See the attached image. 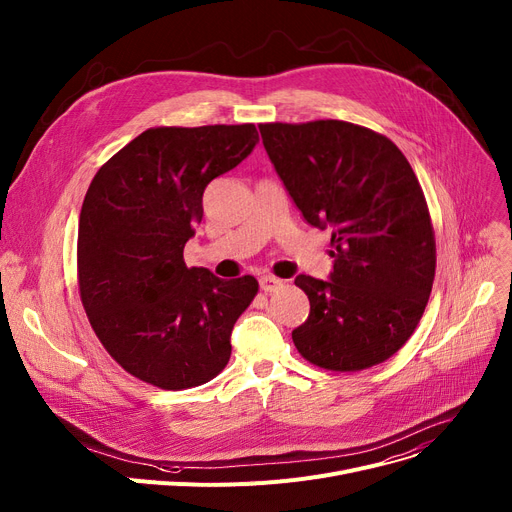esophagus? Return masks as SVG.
Listing matches in <instances>:
<instances>
[{"label": "esophagus", "instance_id": "esophagus-1", "mask_svg": "<svg viewBox=\"0 0 512 512\" xmlns=\"http://www.w3.org/2000/svg\"><path fill=\"white\" fill-rule=\"evenodd\" d=\"M284 286V282L280 278H274V276H261L259 278V288L263 292H276Z\"/></svg>", "mask_w": 512, "mask_h": 512}]
</instances>
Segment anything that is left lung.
I'll list each match as a JSON object with an SVG mask.
<instances>
[{"instance_id":"left-lung-1","label":"left lung","mask_w":512,"mask_h":512,"mask_svg":"<svg viewBox=\"0 0 512 512\" xmlns=\"http://www.w3.org/2000/svg\"><path fill=\"white\" fill-rule=\"evenodd\" d=\"M259 131L304 220L331 230L329 280H294L311 302L292 331L296 350L339 372L385 362L418 327L434 282V230L416 173L389 138L348 121Z\"/></svg>"}]
</instances>
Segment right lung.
Returning a JSON list of instances; mask_svg holds the SVG:
<instances>
[{"label": "right lung", "instance_id": "1", "mask_svg": "<svg viewBox=\"0 0 512 512\" xmlns=\"http://www.w3.org/2000/svg\"><path fill=\"white\" fill-rule=\"evenodd\" d=\"M253 123L152 127L98 168L78 226V284L105 350L166 391L212 381L230 333L255 298L253 276L220 280L187 267L203 191L257 146Z\"/></svg>", "mask_w": 512, "mask_h": 512}]
</instances>
